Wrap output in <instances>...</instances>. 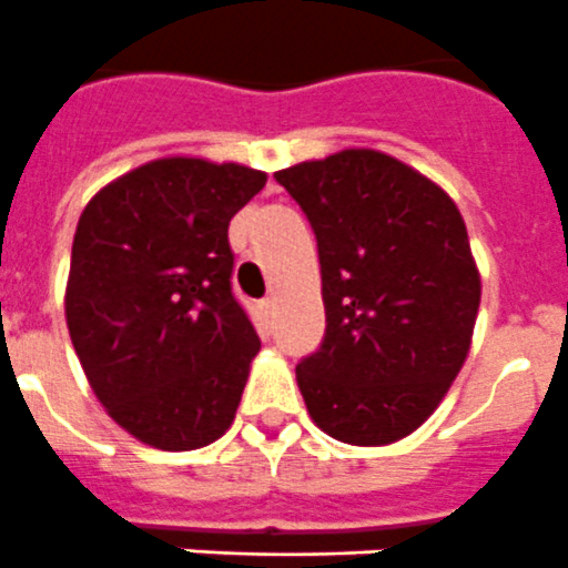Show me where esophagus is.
<instances>
[{"instance_id": "obj_1", "label": "esophagus", "mask_w": 568, "mask_h": 568, "mask_svg": "<svg viewBox=\"0 0 568 568\" xmlns=\"http://www.w3.org/2000/svg\"><path fill=\"white\" fill-rule=\"evenodd\" d=\"M258 307H261V315H264V318H273V313H275V301L273 298H264Z\"/></svg>"}]
</instances>
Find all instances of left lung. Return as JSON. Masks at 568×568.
I'll return each instance as SVG.
<instances>
[{
  "mask_svg": "<svg viewBox=\"0 0 568 568\" xmlns=\"http://www.w3.org/2000/svg\"><path fill=\"white\" fill-rule=\"evenodd\" d=\"M310 219L327 333L295 366L310 418L341 444L386 446L438 409L469 355L480 273L460 210L369 148L275 173Z\"/></svg>",
  "mask_w": 568,
  "mask_h": 568,
  "instance_id": "obj_1",
  "label": "left lung"
}]
</instances>
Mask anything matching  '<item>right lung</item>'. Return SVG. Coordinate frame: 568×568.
<instances>
[{
  "instance_id": "1",
  "label": "right lung",
  "mask_w": 568,
  "mask_h": 568,
  "mask_svg": "<svg viewBox=\"0 0 568 568\" xmlns=\"http://www.w3.org/2000/svg\"><path fill=\"white\" fill-rule=\"evenodd\" d=\"M267 173L168 155L104 184L82 210L64 318L115 424L164 453L230 429L261 341L235 301L230 219Z\"/></svg>"
}]
</instances>
